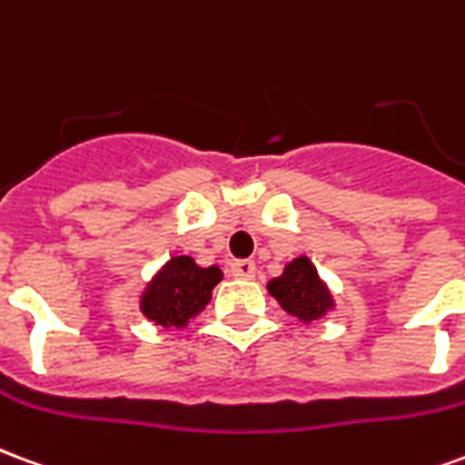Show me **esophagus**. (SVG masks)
Here are the masks:
<instances>
[{
	"label": "esophagus",
	"mask_w": 465,
	"mask_h": 465,
	"mask_svg": "<svg viewBox=\"0 0 465 465\" xmlns=\"http://www.w3.org/2000/svg\"><path fill=\"white\" fill-rule=\"evenodd\" d=\"M229 272H232V276H236V279H252L253 273H256V266H253V262L242 259V262H233L232 266H229Z\"/></svg>",
	"instance_id": "34e87169"
}]
</instances>
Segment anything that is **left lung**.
<instances>
[{
	"mask_svg": "<svg viewBox=\"0 0 465 465\" xmlns=\"http://www.w3.org/2000/svg\"><path fill=\"white\" fill-rule=\"evenodd\" d=\"M269 293L282 303L283 312L302 319L303 323L316 322L333 309L331 293L322 282L316 266L306 256L286 263L282 276L269 282Z\"/></svg>",
	"mask_w": 465,
	"mask_h": 465,
	"instance_id": "1",
	"label": "left lung"
}]
</instances>
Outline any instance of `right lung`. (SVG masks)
<instances>
[{"label":"right lung","mask_w":465,"mask_h":465,"mask_svg":"<svg viewBox=\"0 0 465 465\" xmlns=\"http://www.w3.org/2000/svg\"><path fill=\"white\" fill-rule=\"evenodd\" d=\"M222 282L219 266H199L192 256H173L162 272L146 283L142 293V313L159 326L183 329L189 319L203 312L212 292Z\"/></svg>","instance_id":"right-lung-1"}]
</instances>
